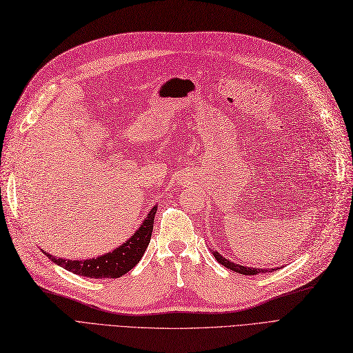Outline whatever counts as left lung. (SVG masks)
Instances as JSON below:
<instances>
[{
    "mask_svg": "<svg viewBox=\"0 0 353 353\" xmlns=\"http://www.w3.org/2000/svg\"><path fill=\"white\" fill-rule=\"evenodd\" d=\"M213 256H215V259L225 266V268L228 270H232L236 271L239 274H243V275H256V274H265V272H272L274 270H280V268H274V270H261V268H250V266H243V265H239V263H234V262H230L228 259L223 258V256H221L218 252H213Z\"/></svg>",
    "mask_w": 353,
    "mask_h": 353,
    "instance_id": "obj_1",
    "label": "left lung"
}]
</instances>
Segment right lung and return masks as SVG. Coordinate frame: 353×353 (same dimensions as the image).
I'll return each mask as SVG.
<instances>
[{
    "mask_svg": "<svg viewBox=\"0 0 353 353\" xmlns=\"http://www.w3.org/2000/svg\"><path fill=\"white\" fill-rule=\"evenodd\" d=\"M157 208L154 206L145 216L141 227L138 228L131 239L125 241L113 252L105 253L99 258L85 261H69L54 258V256L44 252L48 258L73 274L88 276V279H117L126 272H130L134 266L141 261L143 254L152 239L153 222Z\"/></svg>",
    "mask_w": 353,
    "mask_h": 353,
    "instance_id": "add662e5",
    "label": "right lung"
}]
</instances>
